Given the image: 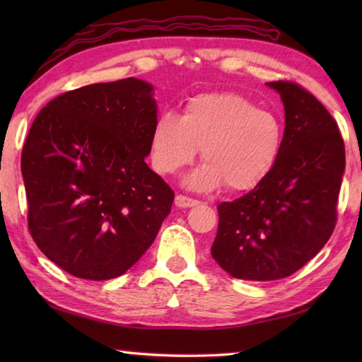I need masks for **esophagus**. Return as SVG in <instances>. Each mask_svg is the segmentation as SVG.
Wrapping results in <instances>:
<instances>
[{"mask_svg":"<svg viewBox=\"0 0 362 362\" xmlns=\"http://www.w3.org/2000/svg\"><path fill=\"white\" fill-rule=\"evenodd\" d=\"M198 204V201L192 199V198H187V196L183 194H177L175 196V206L177 207H182V209H185V207H193Z\"/></svg>","mask_w":362,"mask_h":362,"instance_id":"34e87169","label":"esophagus"}]
</instances>
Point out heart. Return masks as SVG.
<instances>
[{"mask_svg":"<svg viewBox=\"0 0 362 362\" xmlns=\"http://www.w3.org/2000/svg\"><path fill=\"white\" fill-rule=\"evenodd\" d=\"M283 140V124L269 110L238 94H201L187 103L182 116L159 115L150 139L151 163L159 174H175L201 148L206 161L183 185L212 192L226 183L233 192H244L272 173Z\"/></svg>","mask_w":362,"mask_h":362,"instance_id":"1","label":"heart"}]
</instances>
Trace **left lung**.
Wrapping results in <instances>:
<instances>
[{
	"label": "left lung",
	"instance_id": "left-lung-1",
	"mask_svg": "<svg viewBox=\"0 0 362 362\" xmlns=\"http://www.w3.org/2000/svg\"><path fill=\"white\" fill-rule=\"evenodd\" d=\"M284 105L283 148L259 185L218 204L211 254L244 281L291 276L324 247L337 220L345 145L326 107L303 88L267 83Z\"/></svg>",
	"mask_w": 362,
	"mask_h": 362
}]
</instances>
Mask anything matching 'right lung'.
I'll return each mask as SVG.
<instances>
[{"instance_id": "add662e5", "label": "right lung", "mask_w": 362, "mask_h": 362, "mask_svg": "<svg viewBox=\"0 0 362 362\" xmlns=\"http://www.w3.org/2000/svg\"><path fill=\"white\" fill-rule=\"evenodd\" d=\"M153 86L126 78L56 97L22 150L28 226L49 260L81 279L124 274L145 254L174 203L148 168L158 119Z\"/></svg>"}]
</instances>
